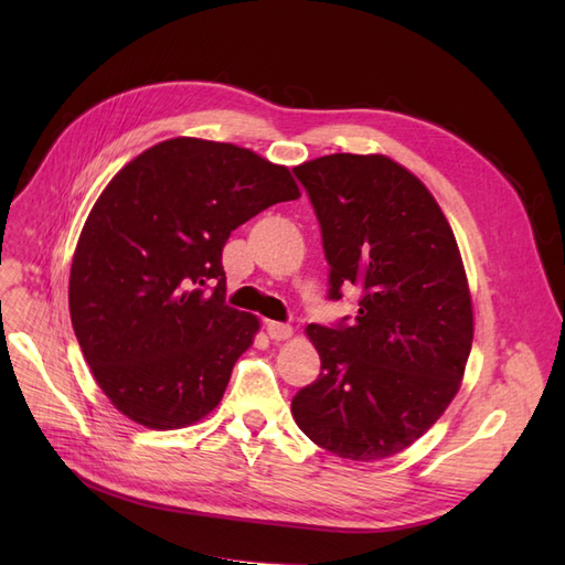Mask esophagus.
<instances>
[{
	"label": "esophagus",
	"mask_w": 565,
	"mask_h": 565,
	"mask_svg": "<svg viewBox=\"0 0 565 565\" xmlns=\"http://www.w3.org/2000/svg\"><path fill=\"white\" fill-rule=\"evenodd\" d=\"M266 334H268L273 341H282V339L292 337V328H289V324H285V322L266 320Z\"/></svg>",
	"instance_id": "1"
}]
</instances>
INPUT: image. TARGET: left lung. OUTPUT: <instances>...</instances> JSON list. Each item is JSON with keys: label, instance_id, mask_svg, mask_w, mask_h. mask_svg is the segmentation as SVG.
Returning a JSON list of instances; mask_svg holds the SVG:
<instances>
[{"label": "left lung", "instance_id": "8db88e82", "mask_svg": "<svg viewBox=\"0 0 565 565\" xmlns=\"http://www.w3.org/2000/svg\"><path fill=\"white\" fill-rule=\"evenodd\" d=\"M292 172L320 224L328 299L361 289L353 320L306 328L320 374L292 417L337 457L384 459L429 431L459 388L473 339L465 266L438 202L398 162L337 152Z\"/></svg>", "mask_w": 565, "mask_h": 565}]
</instances>
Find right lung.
Here are the masks:
<instances>
[{"instance_id": "right-lung-1", "label": "right lung", "mask_w": 565, "mask_h": 565, "mask_svg": "<svg viewBox=\"0 0 565 565\" xmlns=\"http://www.w3.org/2000/svg\"><path fill=\"white\" fill-rule=\"evenodd\" d=\"M287 167L247 148L169 139L106 185L71 268V318L110 403L148 429L210 415L259 330L226 303L231 231L297 200Z\"/></svg>"}]
</instances>
